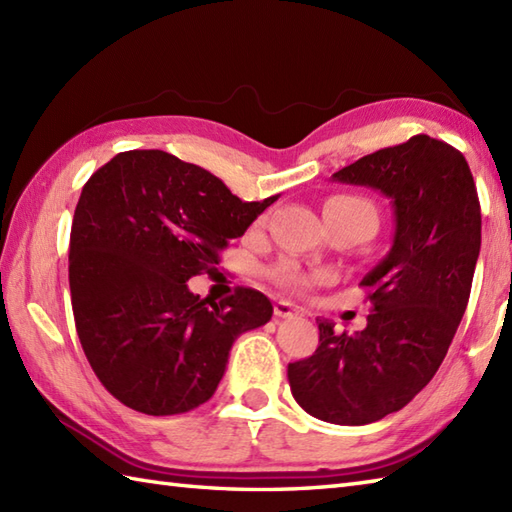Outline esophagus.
<instances>
[{
    "label": "esophagus",
    "mask_w": 512,
    "mask_h": 512,
    "mask_svg": "<svg viewBox=\"0 0 512 512\" xmlns=\"http://www.w3.org/2000/svg\"><path fill=\"white\" fill-rule=\"evenodd\" d=\"M275 314H277V317H281V319H290V317H297L299 308L295 306V303H290L286 299H279L275 303Z\"/></svg>",
    "instance_id": "obj_1"
}]
</instances>
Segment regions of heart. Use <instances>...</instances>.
Returning <instances> with one entry per match:
<instances>
[{"label":"heart","mask_w":512,"mask_h":512,"mask_svg":"<svg viewBox=\"0 0 512 512\" xmlns=\"http://www.w3.org/2000/svg\"><path fill=\"white\" fill-rule=\"evenodd\" d=\"M328 204L350 206V209L361 211V213H365L367 217H372L374 222H378V215H376L374 204H372V202H367V200H363V198H354V195H341V198H332ZM275 279L279 281V284H284V286H288V288H297V290L308 284L306 275H303L301 270H299V268H295L292 264L279 266V268L275 270Z\"/></svg>","instance_id":"heart-1"}]
</instances>
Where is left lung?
I'll return each mask as SVG.
<instances>
[{"instance_id": "1", "label": "left lung", "mask_w": 512, "mask_h": 512, "mask_svg": "<svg viewBox=\"0 0 512 512\" xmlns=\"http://www.w3.org/2000/svg\"><path fill=\"white\" fill-rule=\"evenodd\" d=\"M391 200L389 253L363 277L367 328L336 334L319 319V347L288 365L292 396L332 424H369L402 409L438 372L469 303L482 244V213L469 162L418 134L332 176Z\"/></svg>"}]
</instances>
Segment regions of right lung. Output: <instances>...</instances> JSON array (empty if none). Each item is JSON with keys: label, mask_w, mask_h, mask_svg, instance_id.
Listing matches in <instances>:
<instances>
[{"label": "right lung", "mask_w": 512, "mask_h": 512, "mask_svg": "<svg viewBox=\"0 0 512 512\" xmlns=\"http://www.w3.org/2000/svg\"><path fill=\"white\" fill-rule=\"evenodd\" d=\"M279 195L242 202L198 165L160 149L114 156L92 173L70 233L76 334L103 387L129 409L173 416L209 400L239 334L273 317V303L237 288L220 303L187 281L215 273Z\"/></svg>", "instance_id": "obj_1"}]
</instances>
